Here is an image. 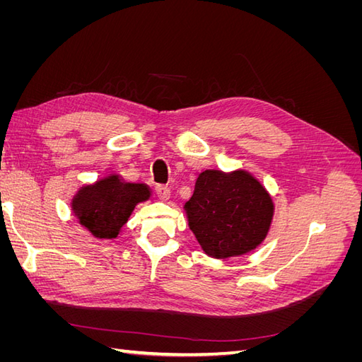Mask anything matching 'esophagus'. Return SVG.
I'll use <instances>...</instances> for the list:
<instances>
[{
  "mask_svg": "<svg viewBox=\"0 0 362 362\" xmlns=\"http://www.w3.org/2000/svg\"><path fill=\"white\" fill-rule=\"evenodd\" d=\"M156 192H157L158 198H160L161 201H168V199L170 198V189L168 187V185H163V184L157 185V187H156Z\"/></svg>",
  "mask_w": 362,
  "mask_h": 362,
  "instance_id": "esophagus-1",
  "label": "esophagus"
}]
</instances>
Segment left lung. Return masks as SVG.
I'll return each instance as SVG.
<instances>
[{"mask_svg":"<svg viewBox=\"0 0 362 362\" xmlns=\"http://www.w3.org/2000/svg\"><path fill=\"white\" fill-rule=\"evenodd\" d=\"M189 226L205 254L214 258L243 255L266 238L273 202L245 170H205L185 202Z\"/></svg>","mask_w":362,"mask_h":362,"instance_id":"8db88e82","label":"left lung"}]
</instances>
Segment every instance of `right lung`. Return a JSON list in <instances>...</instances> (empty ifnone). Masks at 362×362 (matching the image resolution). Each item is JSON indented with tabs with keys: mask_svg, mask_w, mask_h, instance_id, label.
I'll list each match as a JSON object with an SVG mask.
<instances>
[{
	"mask_svg": "<svg viewBox=\"0 0 362 362\" xmlns=\"http://www.w3.org/2000/svg\"><path fill=\"white\" fill-rule=\"evenodd\" d=\"M145 184L124 182L116 175L86 185L72 201V210L98 238H115L134 206L149 198Z\"/></svg>",
	"mask_w": 362,
	"mask_h": 362,
	"instance_id": "add662e5",
	"label": "right lung"
}]
</instances>
